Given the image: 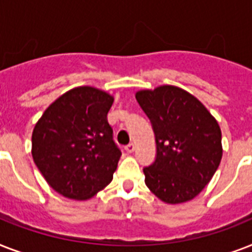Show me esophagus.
Wrapping results in <instances>:
<instances>
[{
  "instance_id": "esophagus-1",
  "label": "esophagus",
  "mask_w": 252,
  "mask_h": 252,
  "mask_svg": "<svg viewBox=\"0 0 252 252\" xmlns=\"http://www.w3.org/2000/svg\"><path fill=\"white\" fill-rule=\"evenodd\" d=\"M134 149H136L134 144H128V145L126 146V152H128V153H133Z\"/></svg>"
}]
</instances>
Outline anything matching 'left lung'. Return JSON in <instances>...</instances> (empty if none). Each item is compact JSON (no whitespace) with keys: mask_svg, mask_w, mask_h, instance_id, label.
<instances>
[{"mask_svg":"<svg viewBox=\"0 0 252 252\" xmlns=\"http://www.w3.org/2000/svg\"><path fill=\"white\" fill-rule=\"evenodd\" d=\"M136 99L153 124L157 158L144 168L145 184L166 204L203 191L222 158L221 129L199 99L178 86L140 90Z\"/></svg>","mask_w":252,"mask_h":252,"instance_id":"1","label":"left lung"}]
</instances>
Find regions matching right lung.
I'll return each mask as SVG.
<instances>
[{
  "mask_svg": "<svg viewBox=\"0 0 252 252\" xmlns=\"http://www.w3.org/2000/svg\"><path fill=\"white\" fill-rule=\"evenodd\" d=\"M112 103L107 91L74 87L49 104L35 124L33 162L66 199H91L112 180L122 156L107 120Z\"/></svg>",
  "mask_w": 252,
  "mask_h": 252,
  "instance_id": "1",
  "label": "right lung"
}]
</instances>
